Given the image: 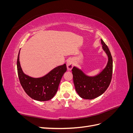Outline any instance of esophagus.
Masks as SVG:
<instances>
[{
  "mask_svg": "<svg viewBox=\"0 0 133 133\" xmlns=\"http://www.w3.org/2000/svg\"><path fill=\"white\" fill-rule=\"evenodd\" d=\"M74 66V62L73 60L71 59H69L67 61L66 63V66H67V69L69 70H71L72 68H73Z\"/></svg>",
  "mask_w": 133,
  "mask_h": 133,
  "instance_id": "esophagus-1",
  "label": "esophagus"
}]
</instances>
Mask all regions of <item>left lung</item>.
I'll use <instances>...</instances> for the list:
<instances>
[{
    "label": "left lung",
    "mask_w": 133,
    "mask_h": 133,
    "mask_svg": "<svg viewBox=\"0 0 133 133\" xmlns=\"http://www.w3.org/2000/svg\"><path fill=\"white\" fill-rule=\"evenodd\" d=\"M103 49L108 57L106 67L98 75L89 76L76 67L72 69L73 82L80 97L85 99H93L103 94L110 85L112 74V59L108 46L101 39Z\"/></svg>",
    "instance_id": "8db88e82"
}]
</instances>
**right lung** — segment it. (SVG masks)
Listing matches in <instances>:
<instances>
[{
    "mask_svg": "<svg viewBox=\"0 0 133 133\" xmlns=\"http://www.w3.org/2000/svg\"><path fill=\"white\" fill-rule=\"evenodd\" d=\"M19 52L17 70L20 83L30 97L38 101H47L54 97L57 92L60 80L66 71V64L55 68L49 73L39 78H34L23 73L19 62Z\"/></svg>",
    "mask_w": 133,
    "mask_h": 133,
    "instance_id": "right-lung-1",
    "label": "right lung"
}]
</instances>
